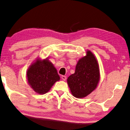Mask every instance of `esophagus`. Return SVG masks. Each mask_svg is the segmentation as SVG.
Here are the masks:
<instances>
[{
    "instance_id": "esophagus-1",
    "label": "esophagus",
    "mask_w": 130,
    "mask_h": 130,
    "mask_svg": "<svg viewBox=\"0 0 130 130\" xmlns=\"http://www.w3.org/2000/svg\"><path fill=\"white\" fill-rule=\"evenodd\" d=\"M61 78V79H62L63 81H65L66 79V78H67L66 76H65V75H62Z\"/></svg>"
}]
</instances>
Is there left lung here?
I'll return each instance as SVG.
<instances>
[{
	"instance_id": "obj_1",
	"label": "left lung",
	"mask_w": 130,
	"mask_h": 130,
	"mask_svg": "<svg viewBox=\"0 0 130 130\" xmlns=\"http://www.w3.org/2000/svg\"><path fill=\"white\" fill-rule=\"evenodd\" d=\"M100 79L99 64L94 55L87 51L78 61L75 73L68 77L67 84L74 96L83 98L94 91Z\"/></svg>"
}]
</instances>
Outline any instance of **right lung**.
<instances>
[{
    "instance_id": "1",
    "label": "right lung",
    "mask_w": 130,
    "mask_h": 130,
    "mask_svg": "<svg viewBox=\"0 0 130 130\" xmlns=\"http://www.w3.org/2000/svg\"><path fill=\"white\" fill-rule=\"evenodd\" d=\"M28 83L35 92L45 94L60 80L57 70L48 59H37L27 71Z\"/></svg>"
}]
</instances>
